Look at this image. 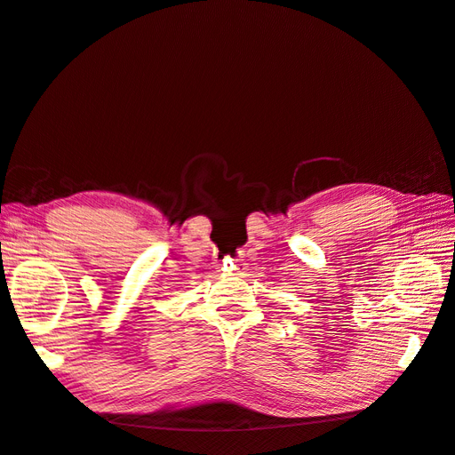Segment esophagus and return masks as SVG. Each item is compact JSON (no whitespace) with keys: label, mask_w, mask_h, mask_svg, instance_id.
<instances>
[{"label":"esophagus","mask_w":455,"mask_h":455,"mask_svg":"<svg viewBox=\"0 0 455 455\" xmlns=\"http://www.w3.org/2000/svg\"><path fill=\"white\" fill-rule=\"evenodd\" d=\"M222 269L228 271V273H233V275H244L246 266L243 264V259H231V258H228V259H224Z\"/></svg>","instance_id":"obj_1"}]
</instances>
